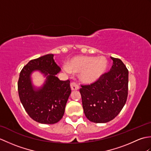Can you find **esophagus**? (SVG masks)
Returning a JSON list of instances; mask_svg holds the SVG:
<instances>
[{
  "mask_svg": "<svg viewBox=\"0 0 151 151\" xmlns=\"http://www.w3.org/2000/svg\"><path fill=\"white\" fill-rule=\"evenodd\" d=\"M70 88H71V89L73 91L78 90V89H79V86L76 82H71L70 83Z\"/></svg>",
  "mask_w": 151,
  "mask_h": 151,
  "instance_id": "esophagus-1",
  "label": "esophagus"
}]
</instances>
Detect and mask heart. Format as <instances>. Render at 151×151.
Returning <instances> with one entry per match:
<instances>
[{
	"label": "heart",
	"instance_id": "heart-1",
	"mask_svg": "<svg viewBox=\"0 0 151 151\" xmlns=\"http://www.w3.org/2000/svg\"><path fill=\"white\" fill-rule=\"evenodd\" d=\"M108 68V61L105 57L76 56L67 63V72H81L80 78L87 84L96 82L101 78Z\"/></svg>",
	"mask_w": 151,
	"mask_h": 151
}]
</instances>
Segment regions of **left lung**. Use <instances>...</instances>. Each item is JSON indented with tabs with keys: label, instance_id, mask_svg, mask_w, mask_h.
<instances>
[{
	"label": "left lung",
	"instance_id": "left-lung-1",
	"mask_svg": "<svg viewBox=\"0 0 151 151\" xmlns=\"http://www.w3.org/2000/svg\"><path fill=\"white\" fill-rule=\"evenodd\" d=\"M110 70L90 85H81L80 93L86 117L91 122L104 123L120 113L128 96L129 70L119 58Z\"/></svg>",
	"mask_w": 151,
	"mask_h": 151
}]
</instances>
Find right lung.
<instances>
[{
    "instance_id": "obj_1",
    "label": "right lung",
    "mask_w": 151,
    "mask_h": 151,
    "mask_svg": "<svg viewBox=\"0 0 151 151\" xmlns=\"http://www.w3.org/2000/svg\"><path fill=\"white\" fill-rule=\"evenodd\" d=\"M52 54L32 60L19 75V99L28 115L38 123L54 124L62 118L65 105L71 93L70 81H60L56 76L60 67L54 60ZM39 70L46 76L41 87L36 88L31 83V75Z\"/></svg>"
}]
</instances>
